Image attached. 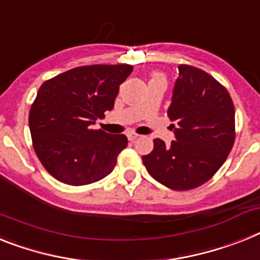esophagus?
I'll use <instances>...</instances> for the list:
<instances>
[{
    "mask_svg": "<svg viewBox=\"0 0 260 260\" xmlns=\"http://www.w3.org/2000/svg\"><path fill=\"white\" fill-rule=\"evenodd\" d=\"M139 135L138 134H135V133H128L127 134V138H128V141H132V142H134L135 139L138 138Z\"/></svg>",
    "mask_w": 260,
    "mask_h": 260,
    "instance_id": "obj_1",
    "label": "esophagus"
}]
</instances>
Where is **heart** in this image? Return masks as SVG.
Wrapping results in <instances>:
<instances>
[{
  "mask_svg": "<svg viewBox=\"0 0 260 260\" xmlns=\"http://www.w3.org/2000/svg\"><path fill=\"white\" fill-rule=\"evenodd\" d=\"M155 76H161V75H155ZM155 76H154V77H155Z\"/></svg>",
  "mask_w": 260,
  "mask_h": 260,
  "instance_id": "obj_1",
  "label": "heart"
}]
</instances>
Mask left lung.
<instances>
[{
    "mask_svg": "<svg viewBox=\"0 0 260 260\" xmlns=\"http://www.w3.org/2000/svg\"><path fill=\"white\" fill-rule=\"evenodd\" d=\"M176 141L154 139L142 160L148 174L174 190L203 185L225 163L236 141V112L229 92L209 73L180 64L168 108Z\"/></svg>",
    "mask_w": 260,
    "mask_h": 260,
    "instance_id": "obj_1",
    "label": "left lung"
}]
</instances>
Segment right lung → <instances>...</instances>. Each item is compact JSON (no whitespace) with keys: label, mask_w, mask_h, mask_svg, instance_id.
<instances>
[{"label":"right lung","mask_w":260,"mask_h":260,"mask_svg":"<svg viewBox=\"0 0 260 260\" xmlns=\"http://www.w3.org/2000/svg\"><path fill=\"white\" fill-rule=\"evenodd\" d=\"M130 64L77 67L44 81L28 114L32 147L56 180L86 185L108 176L127 146L123 134L93 130L90 125L112 110Z\"/></svg>","instance_id":"1"}]
</instances>
